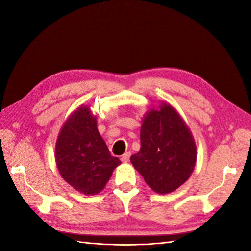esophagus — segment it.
<instances>
[{"instance_id": "obj_1", "label": "esophagus", "mask_w": 251, "mask_h": 251, "mask_svg": "<svg viewBox=\"0 0 251 251\" xmlns=\"http://www.w3.org/2000/svg\"><path fill=\"white\" fill-rule=\"evenodd\" d=\"M130 157H131V153H125L123 156H121V161H123L124 163H126V162H128V160H130Z\"/></svg>"}]
</instances>
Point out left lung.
Segmentation results:
<instances>
[{
    "mask_svg": "<svg viewBox=\"0 0 251 251\" xmlns=\"http://www.w3.org/2000/svg\"><path fill=\"white\" fill-rule=\"evenodd\" d=\"M141 149L131 162L158 194L174 192L189 178L197 150L193 136L170 104L150 111L140 131Z\"/></svg>",
    "mask_w": 251,
    "mask_h": 251,
    "instance_id": "1",
    "label": "left lung"
}]
</instances>
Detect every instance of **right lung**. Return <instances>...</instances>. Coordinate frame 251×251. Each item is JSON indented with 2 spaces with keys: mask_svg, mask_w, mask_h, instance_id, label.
Segmentation results:
<instances>
[{
  "mask_svg": "<svg viewBox=\"0 0 251 251\" xmlns=\"http://www.w3.org/2000/svg\"><path fill=\"white\" fill-rule=\"evenodd\" d=\"M57 169L73 188L85 195H96L107 184L120 164L97 130L90 109L80 107L62 127L55 148Z\"/></svg>",
  "mask_w": 251,
  "mask_h": 251,
  "instance_id": "right-lung-1",
  "label": "right lung"
}]
</instances>
